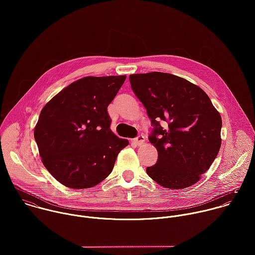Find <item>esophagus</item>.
Listing matches in <instances>:
<instances>
[{
  "label": "esophagus",
  "instance_id": "obj_1",
  "mask_svg": "<svg viewBox=\"0 0 255 255\" xmlns=\"http://www.w3.org/2000/svg\"><path fill=\"white\" fill-rule=\"evenodd\" d=\"M144 140H145L144 136H143L142 134H139V135L133 140V142H134L136 145H138V146H140V145H142V144L144 143Z\"/></svg>",
  "mask_w": 255,
  "mask_h": 255
}]
</instances>
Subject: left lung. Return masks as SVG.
<instances>
[{
    "label": "left lung",
    "instance_id": "obj_1",
    "mask_svg": "<svg viewBox=\"0 0 255 255\" xmlns=\"http://www.w3.org/2000/svg\"><path fill=\"white\" fill-rule=\"evenodd\" d=\"M129 80L151 120L148 139L158 152L147 174L167 189L193 186L220 150L219 112L201 88L183 78L153 71L130 75Z\"/></svg>",
    "mask_w": 255,
    "mask_h": 255
}]
</instances>
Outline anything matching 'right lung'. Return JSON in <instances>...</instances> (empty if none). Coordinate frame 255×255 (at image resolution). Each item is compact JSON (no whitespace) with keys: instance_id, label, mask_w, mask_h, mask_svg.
Returning <instances> with one entry per match:
<instances>
[{"instance_id":"add662e5","label":"right lung","mask_w":255,"mask_h":255,"mask_svg":"<svg viewBox=\"0 0 255 255\" xmlns=\"http://www.w3.org/2000/svg\"><path fill=\"white\" fill-rule=\"evenodd\" d=\"M125 80L126 76L86 77L43 107L34 138L44 166L63 186L89 189L100 184L129 144L111 131L107 112Z\"/></svg>"}]
</instances>
